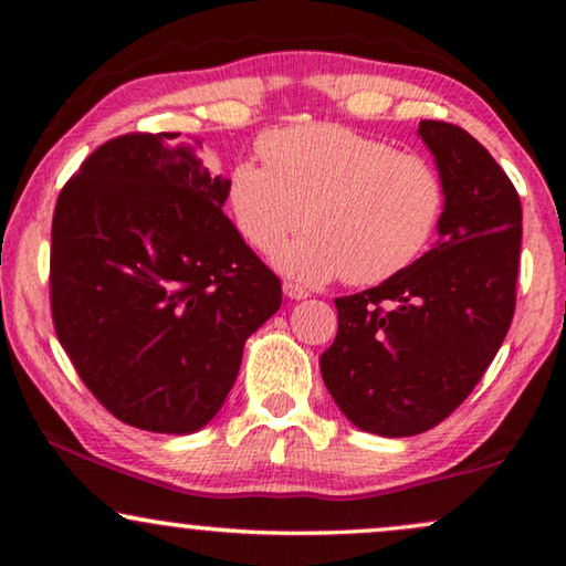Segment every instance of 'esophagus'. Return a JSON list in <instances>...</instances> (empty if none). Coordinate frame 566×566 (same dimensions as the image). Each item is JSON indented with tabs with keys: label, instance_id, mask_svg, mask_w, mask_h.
Masks as SVG:
<instances>
[{
	"label": "esophagus",
	"instance_id": "34e87169",
	"mask_svg": "<svg viewBox=\"0 0 566 566\" xmlns=\"http://www.w3.org/2000/svg\"><path fill=\"white\" fill-rule=\"evenodd\" d=\"M282 290H284V294H286V296H290V300H296V302H300V300H306V296H310V292H306L304 286L294 284V282H284V284H282Z\"/></svg>",
	"mask_w": 566,
	"mask_h": 566
}]
</instances>
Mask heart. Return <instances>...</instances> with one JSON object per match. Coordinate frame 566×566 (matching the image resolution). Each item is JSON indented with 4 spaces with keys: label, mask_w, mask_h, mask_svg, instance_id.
<instances>
[{
    "label": "heart",
    "mask_w": 566,
    "mask_h": 566,
    "mask_svg": "<svg viewBox=\"0 0 566 566\" xmlns=\"http://www.w3.org/2000/svg\"><path fill=\"white\" fill-rule=\"evenodd\" d=\"M266 165L239 159L227 175V207L239 234L270 252L302 284L344 276L381 284L415 264L444 212L439 171L417 155L339 124H296L260 139Z\"/></svg>",
    "instance_id": "1"
}]
</instances>
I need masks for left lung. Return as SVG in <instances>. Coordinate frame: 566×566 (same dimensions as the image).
Segmentation results:
<instances>
[{"instance_id": "obj_1", "label": "left lung", "mask_w": 566, "mask_h": 566, "mask_svg": "<svg viewBox=\"0 0 566 566\" xmlns=\"http://www.w3.org/2000/svg\"><path fill=\"white\" fill-rule=\"evenodd\" d=\"M444 185L439 239L379 286L339 296V329L322 379L361 432L411 437L462 405L514 317L522 205L510 177L472 134L419 122Z\"/></svg>"}]
</instances>
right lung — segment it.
I'll list each match as a JSON object with an SVG mask.
<instances>
[{"instance_id":"1","label":"right lung","mask_w":566,"mask_h":566,"mask_svg":"<svg viewBox=\"0 0 566 566\" xmlns=\"http://www.w3.org/2000/svg\"><path fill=\"white\" fill-rule=\"evenodd\" d=\"M179 134H124L56 199L52 317L84 385L124 424L195 434L234 387L282 284L224 217L227 179Z\"/></svg>"}]
</instances>
